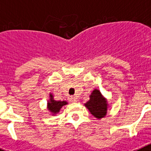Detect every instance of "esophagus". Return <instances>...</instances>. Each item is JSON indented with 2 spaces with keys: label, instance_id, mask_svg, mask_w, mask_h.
Here are the masks:
<instances>
[{
  "label": "esophagus",
  "instance_id": "esophagus-1",
  "mask_svg": "<svg viewBox=\"0 0 151 151\" xmlns=\"http://www.w3.org/2000/svg\"><path fill=\"white\" fill-rule=\"evenodd\" d=\"M69 101H71V102H77L78 101V98L76 96H71V97H69Z\"/></svg>",
  "mask_w": 151,
  "mask_h": 151
}]
</instances>
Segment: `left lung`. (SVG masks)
Wrapping results in <instances>:
<instances>
[{
    "instance_id": "1",
    "label": "left lung",
    "mask_w": 151,
    "mask_h": 151,
    "mask_svg": "<svg viewBox=\"0 0 151 151\" xmlns=\"http://www.w3.org/2000/svg\"><path fill=\"white\" fill-rule=\"evenodd\" d=\"M92 115L97 119L105 117L107 113L108 103L98 89H94L90 95V100L85 104Z\"/></svg>"
}]
</instances>
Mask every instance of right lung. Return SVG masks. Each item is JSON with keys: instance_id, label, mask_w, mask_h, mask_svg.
Masks as SVG:
<instances>
[{"instance_id": "obj_1", "label": "right lung", "mask_w": 151, "mask_h": 151, "mask_svg": "<svg viewBox=\"0 0 151 151\" xmlns=\"http://www.w3.org/2000/svg\"><path fill=\"white\" fill-rule=\"evenodd\" d=\"M67 104L66 101H57L54 99V97L51 94H50V100L47 102V109L52 113V115H56L60 112L62 106Z\"/></svg>"}]
</instances>
